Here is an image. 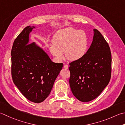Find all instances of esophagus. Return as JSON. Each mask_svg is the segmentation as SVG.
Instances as JSON below:
<instances>
[{
  "mask_svg": "<svg viewBox=\"0 0 125 125\" xmlns=\"http://www.w3.org/2000/svg\"><path fill=\"white\" fill-rule=\"evenodd\" d=\"M68 65H64V69H68Z\"/></svg>",
  "mask_w": 125,
  "mask_h": 125,
  "instance_id": "34e87169",
  "label": "esophagus"
}]
</instances>
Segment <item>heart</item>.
Listing matches in <instances>:
<instances>
[{"instance_id": "b5f03b06", "label": "heart", "mask_w": 125, "mask_h": 125, "mask_svg": "<svg viewBox=\"0 0 125 125\" xmlns=\"http://www.w3.org/2000/svg\"><path fill=\"white\" fill-rule=\"evenodd\" d=\"M53 45L49 48L50 52L58 60H62L64 52L68 60L76 61L83 56L88 48L87 35L83 30H76L69 27L56 32L52 38Z\"/></svg>"}]
</instances>
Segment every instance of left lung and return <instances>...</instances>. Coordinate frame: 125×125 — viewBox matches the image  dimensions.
Segmentation results:
<instances>
[{"label": "left lung", "mask_w": 125, "mask_h": 125, "mask_svg": "<svg viewBox=\"0 0 125 125\" xmlns=\"http://www.w3.org/2000/svg\"><path fill=\"white\" fill-rule=\"evenodd\" d=\"M93 40L83 57L69 63V84L73 95L82 102L99 96L109 83L112 73V55L104 36L94 29Z\"/></svg>", "instance_id": "obj_1"}]
</instances>
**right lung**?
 I'll list each match as a JSON object with an SVG mask.
<instances>
[{"instance_id":"obj_1","label":"right lung","mask_w":125,"mask_h":125,"mask_svg":"<svg viewBox=\"0 0 125 125\" xmlns=\"http://www.w3.org/2000/svg\"><path fill=\"white\" fill-rule=\"evenodd\" d=\"M33 28L26 27L14 41L11 75L14 84L27 99L41 103L50 94L63 64L52 62L41 48L34 43H29Z\"/></svg>"}]
</instances>
